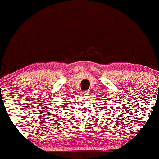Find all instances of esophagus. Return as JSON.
<instances>
[{"instance_id":"1","label":"esophagus","mask_w":159,"mask_h":159,"mask_svg":"<svg viewBox=\"0 0 159 159\" xmlns=\"http://www.w3.org/2000/svg\"><path fill=\"white\" fill-rule=\"evenodd\" d=\"M90 93H91V92H90L89 91H84V95H89Z\"/></svg>"}]
</instances>
